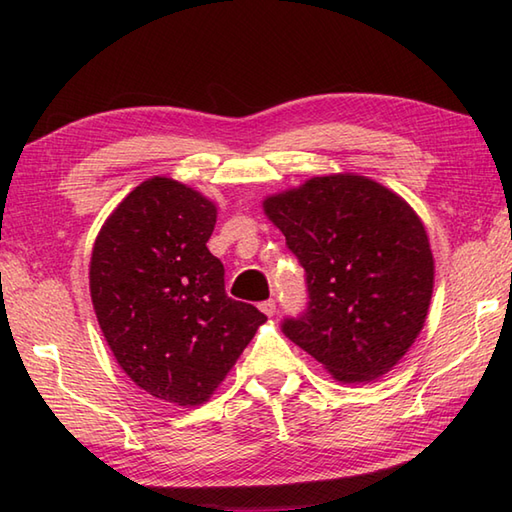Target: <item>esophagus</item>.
<instances>
[{
  "mask_svg": "<svg viewBox=\"0 0 512 512\" xmlns=\"http://www.w3.org/2000/svg\"><path fill=\"white\" fill-rule=\"evenodd\" d=\"M259 310H262L266 317H273V314L277 312V303L273 301V299H268V301H262L259 303Z\"/></svg>",
  "mask_w": 512,
  "mask_h": 512,
  "instance_id": "1",
  "label": "esophagus"
}]
</instances>
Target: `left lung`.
<instances>
[{"mask_svg":"<svg viewBox=\"0 0 512 512\" xmlns=\"http://www.w3.org/2000/svg\"><path fill=\"white\" fill-rule=\"evenodd\" d=\"M264 211L306 270L308 306L284 319V334L341 383L387 374L420 334L433 292L416 211L352 173L270 195Z\"/></svg>","mask_w":512,"mask_h":512,"instance_id":"8db88e82","label":"left lung"}]
</instances>
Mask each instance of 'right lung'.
<instances>
[{"label": "right lung", "mask_w": 512, "mask_h": 512, "mask_svg": "<svg viewBox=\"0 0 512 512\" xmlns=\"http://www.w3.org/2000/svg\"><path fill=\"white\" fill-rule=\"evenodd\" d=\"M215 204L171 178L136 187L94 242L90 295L118 365L147 394L202 405L266 314L224 290Z\"/></svg>", "instance_id": "add662e5"}]
</instances>
